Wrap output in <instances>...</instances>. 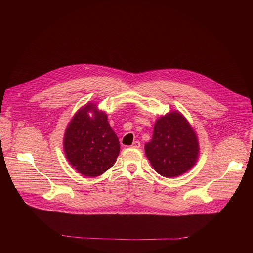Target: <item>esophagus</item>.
<instances>
[{
	"label": "esophagus",
	"instance_id": "1",
	"mask_svg": "<svg viewBox=\"0 0 253 253\" xmlns=\"http://www.w3.org/2000/svg\"><path fill=\"white\" fill-rule=\"evenodd\" d=\"M140 146H141V144H140V142H139V141H135V142H133V144L131 145V147H132V148H140Z\"/></svg>",
	"mask_w": 253,
	"mask_h": 253
}]
</instances>
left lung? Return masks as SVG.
Listing matches in <instances>:
<instances>
[{
    "label": "left lung",
    "mask_w": 253,
    "mask_h": 253,
    "mask_svg": "<svg viewBox=\"0 0 253 253\" xmlns=\"http://www.w3.org/2000/svg\"><path fill=\"white\" fill-rule=\"evenodd\" d=\"M144 149L154 170L166 178L186 173L199 157V142L193 127L175 110L156 120L152 139Z\"/></svg>",
    "instance_id": "8db88e82"
}]
</instances>
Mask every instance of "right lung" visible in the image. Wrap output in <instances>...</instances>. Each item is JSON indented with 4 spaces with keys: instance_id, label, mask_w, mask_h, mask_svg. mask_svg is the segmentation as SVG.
I'll use <instances>...</instances> for the list:
<instances>
[{
    "instance_id": "right-lung-1",
    "label": "right lung",
    "mask_w": 253,
    "mask_h": 253,
    "mask_svg": "<svg viewBox=\"0 0 253 253\" xmlns=\"http://www.w3.org/2000/svg\"><path fill=\"white\" fill-rule=\"evenodd\" d=\"M63 147L71 166L86 177L102 175L115 164L120 152L119 139L107 114L93 102L82 106L72 117Z\"/></svg>"
}]
</instances>
